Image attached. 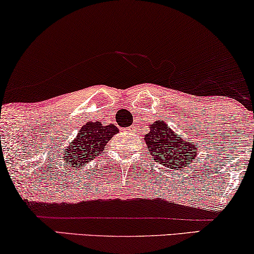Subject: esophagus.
<instances>
[{"instance_id":"1","label":"esophagus","mask_w":254,"mask_h":254,"mask_svg":"<svg viewBox=\"0 0 254 254\" xmlns=\"http://www.w3.org/2000/svg\"><path fill=\"white\" fill-rule=\"evenodd\" d=\"M128 130H129V131H130V130H131V128H128Z\"/></svg>"}]
</instances>
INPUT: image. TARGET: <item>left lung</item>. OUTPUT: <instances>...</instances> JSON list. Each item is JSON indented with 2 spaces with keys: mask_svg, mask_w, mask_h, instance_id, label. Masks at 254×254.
<instances>
[{
  "mask_svg": "<svg viewBox=\"0 0 254 254\" xmlns=\"http://www.w3.org/2000/svg\"><path fill=\"white\" fill-rule=\"evenodd\" d=\"M149 128V133L144 135V142L150 155L159 160L157 162L166 163L167 168L173 169L190 167L197 154L196 144L183 141L163 120L155 121Z\"/></svg>",
  "mask_w": 254,
  "mask_h": 254,
  "instance_id": "left-lung-1",
  "label": "left lung"
}]
</instances>
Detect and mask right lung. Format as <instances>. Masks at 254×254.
Instances as JSON below:
<instances>
[{
    "label": "right lung",
    "instance_id": "add662e5",
    "mask_svg": "<svg viewBox=\"0 0 254 254\" xmlns=\"http://www.w3.org/2000/svg\"><path fill=\"white\" fill-rule=\"evenodd\" d=\"M117 133V127L113 125L101 126V123H86L70 142L65 151V160H70L73 166L86 164L92 157L105 150L108 140Z\"/></svg>",
    "mask_w": 254,
    "mask_h": 254
}]
</instances>
